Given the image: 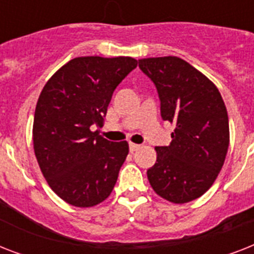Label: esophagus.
<instances>
[{"instance_id":"obj_1","label":"esophagus","mask_w":254,"mask_h":254,"mask_svg":"<svg viewBox=\"0 0 254 254\" xmlns=\"http://www.w3.org/2000/svg\"><path fill=\"white\" fill-rule=\"evenodd\" d=\"M139 149V145H137V143H129V150H130V153H134V151H137Z\"/></svg>"}]
</instances>
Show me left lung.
I'll use <instances>...</instances> for the list:
<instances>
[{"instance_id": "obj_1", "label": "left lung", "mask_w": 254, "mask_h": 254, "mask_svg": "<svg viewBox=\"0 0 254 254\" xmlns=\"http://www.w3.org/2000/svg\"><path fill=\"white\" fill-rule=\"evenodd\" d=\"M138 67L154 83L161 117L175 125L169 146H157L147 179L159 196L187 203L212 186L229 146L227 108L219 89L177 57L147 58Z\"/></svg>"}]
</instances>
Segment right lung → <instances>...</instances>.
I'll return each instance as SVG.
<instances>
[{"label": "right lung", "instance_id": "add662e5", "mask_svg": "<svg viewBox=\"0 0 254 254\" xmlns=\"http://www.w3.org/2000/svg\"><path fill=\"white\" fill-rule=\"evenodd\" d=\"M137 63L129 57L75 58L42 89L34 115V151L49 186L68 204H99L115 187L129 146L93 129L103 127L113 92Z\"/></svg>", "mask_w": 254, "mask_h": 254}]
</instances>
